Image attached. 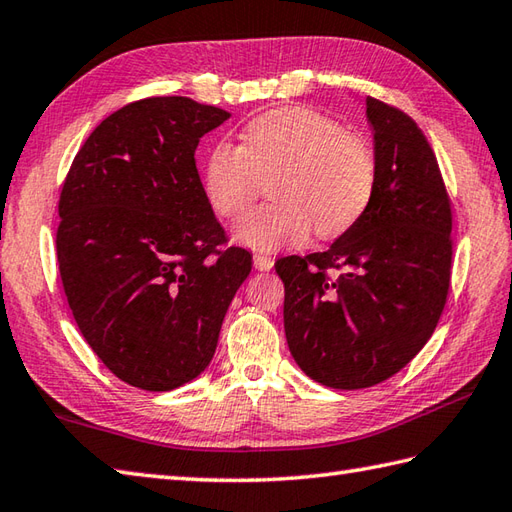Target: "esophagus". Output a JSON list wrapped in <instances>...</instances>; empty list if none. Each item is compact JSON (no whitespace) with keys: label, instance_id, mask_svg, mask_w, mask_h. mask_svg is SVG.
I'll return each instance as SVG.
<instances>
[{"label":"esophagus","instance_id":"34e87169","mask_svg":"<svg viewBox=\"0 0 512 512\" xmlns=\"http://www.w3.org/2000/svg\"><path fill=\"white\" fill-rule=\"evenodd\" d=\"M253 264H255V268L257 270H270L273 268V264H275V259L270 257V255H253Z\"/></svg>","mask_w":512,"mask_h":512}]
</instances>
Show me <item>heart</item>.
<instances>
[{"instance_id": "heart-1", "label": "heart", "mask_w": 512, "mask_h": 512, "mask_svg": "<svg viewBox=\"0 0 512 512\" xmlns=\"http://www.w3.org/2000/svg\"><path fill=\"white\" fill-rule=\"evenodd\" d=\"M273 202L248 211L233 237L253 250L303 244L314 233L339 237L367 211L376 189V158L361 136L312 107L288 105L250 118L242 145L217 140L204 162L211 209L231 220L270 178Z\"/></svg>"}]
</instances>
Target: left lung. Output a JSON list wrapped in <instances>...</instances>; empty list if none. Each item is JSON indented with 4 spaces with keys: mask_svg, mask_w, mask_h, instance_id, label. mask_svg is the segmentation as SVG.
<instances>
[{
    "mask_svg": "<svg viewBox=\"0 0 512 512\" xmlns=\"http://www.w3.org/2000/svg\"><path fill=\"white\" fill-rule=\"evenodd\" d=\"M376 189L323 250L277 259L290 354L317 383L363 389L400 372L440 321L451 284V200L422 129L367 96Z\"/></svg>",
    "mask_w": 512,
    "mask_h": 512,
    "instance_id": "left-lung-1",
    "label": "left lung"
}]
</instances>
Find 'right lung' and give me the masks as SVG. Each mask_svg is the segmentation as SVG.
I'll return each mask as SVG.
<instances>
[{
  "label": "right lung",
  "instance_id": "1",
  "mask_svg": "<svg viewBox=\"0 0 512 512\" xmlns=\"http://www.w3.org/2000/svg\"><path fill=\"white\" fill-rule=\"evenodd\" d=\"M231 114L151 96L110 114L74 156L59 198L57 259L74 321L127 385L171 391L211 363L253 266L226 244L195 149Z\"/></svg>",
  "mask_w": 512,
  "mask_h": 512
}]
</instances>
